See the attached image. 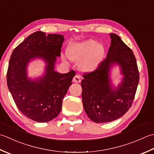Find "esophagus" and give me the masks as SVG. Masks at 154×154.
Returning <instances> with one entry per match:
<instances>
[{
	"instance_id": "esophagus-1",
	"label": "esophagus",
	"mask_w": 154,
	"mask_h": 154,
	"mask_svg": "<svg viewBox=\"0 0 154 154\" xmlns=\"http://www.w3.org/2000/svg\"><path fill=\"white\" fill-rule=\"evenodd\" d=\"M73 82H76V83H79L81 82L80 79V76L79 75H76L74 78H73Z\"/></svg>"
}]
</instances>
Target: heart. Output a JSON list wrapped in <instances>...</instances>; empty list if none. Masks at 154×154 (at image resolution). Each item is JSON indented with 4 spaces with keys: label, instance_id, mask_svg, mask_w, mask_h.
Instances as JSON below:
<instances>
[{
    "label": "heart",
    "instance_id": "b5f03b06",
    "mask_svg": "<svg viewBox=\"0 0 154 154\" xmlns=\"http://www.w3.org/2000/svg\"><path fill=\"white\" fill-rule=\"evenodd\" d=\"M66 53L68 57L74 62H80L84 58L80 67L84 71L90 72L97 68L102 60L105 48L102 44L97 45L96 40L89 39L71 44L68 47Z\"/></svg>",
    "mask_w": 154,
    "mask_h": 154
}]
</instances>
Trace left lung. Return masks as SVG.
Returning a JSON list of instances; mask_svg holds the SVG:
<instances>
[{
  "instance_id": "left-lung-1",
  "label": "left lung",
  "mask_w": 154,
  "mask_h": 154,
  "mask_svg": "<svg viewBox=\"0 0 154 154\" xmlns=\"http://www.w3.org/2000/svg\"><path fill=\"white\" fill-rule=\"evenodd\" d=\"M109 36L111 46L106 59L94 71L84 73L81 82L84 110L96 123L112 122L124 116L132 104L139 83L138 68L132 51L117 34ZM114 63L120 66L124 75L116 89L111 85L109 73Z\"/></svg>"
}]
</instances>
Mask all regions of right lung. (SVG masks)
Masks as SVG:
<instances>
[{
  "label": "right lung",
  "mask_w": 154,
  "mask_h": 154,
  "mask_svg": "<svg viewBox=\"0 0 154 154\" xmlns=\"http://www.w3.org/2000/svg\"><path fill=\"white\" fill-rule=\"evenodd\" d=\"M64 40L61 34L37 31L17 46L9 60L7 85L16 105L23 114L38 122H48L61 112L62 100L75 76L71 70L66 74L54 71L56 56H60ZM36 57L47 62L45 74L32 81L27 76V63Z\"/></svg>",
  "instance_id": "1"
}]
</instances>
